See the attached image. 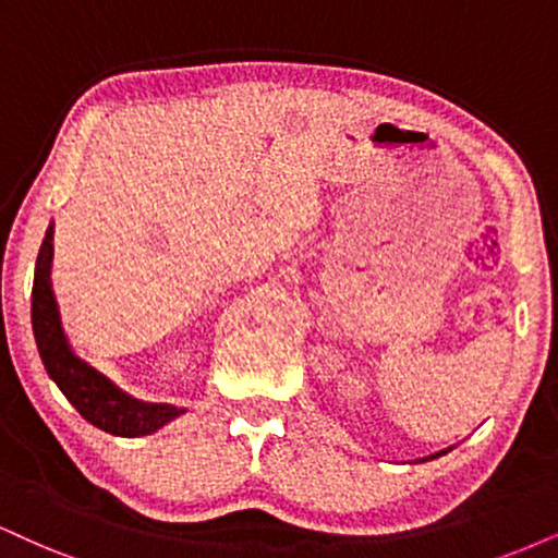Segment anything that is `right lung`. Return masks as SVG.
<instances>
[{
  "instance_id": "obj_1",
  "label": "right lung",
  "mask_w": 558,
  "mask_h": 558,
  "mask_svg": "<svg viewBox=\"0 0 558 558\" xmlns=\"http://www.w3.org/2000/svg\"><path fill=\"white\" fill-rule=\"evenodd\" d=\"M48 266H51V230L46 232L44 245L38 251L36 279H33V333H36L40 360H44L48 375L59 385L69 403L102 432L119 437H142L153 435L162 424L181 414L173 405L142 403L121 393L116 385L93 369L66 347L64 331H61L57 300H53L51 284H48Z\"/></svg>"
}]
</instances>
